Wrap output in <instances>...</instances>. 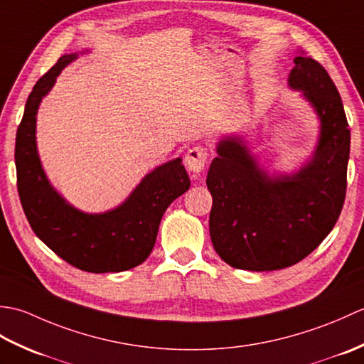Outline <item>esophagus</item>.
<instances>
[{"label": "esophagus", "instance_id": "esophagus-1", "mask_svg": "<svg viewBox=\"0 0 364 364\" xmlns=\"http://www.w3.org/2000/svg\"><path fill=\"white\" fill-rule=\"evenodd\" d=\"M206 159H208L206 150L203 146L197 145V146H192V149L186 153V156H184V164H186L188 170L192 175L197 176L205 168Z\"/></svg>", "mask_w": 364, "mask_h": 364}]
</instances>
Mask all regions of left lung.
I'll list each match as a JSON object with an SVG mask.
<instances>
[{"label":"left lung","instance_id":"1","mask_svg":"<svg viewBox=\"0 0 364 364\" xmlns=\"http://www.w3.org/2000/svg\"><path fill=\"white\" fill-rule=\"evenodd\" d=\"M288 86L318 115L310 159L296 172L269 175L244 137L230 134L208 170L211 241L231 267L264 272L296 264L327 237L343 210L350 129L339 92L326 68L304 53L294 58Z\"/></svg>","mask_w":364,"mask_h":364}]
</instances>
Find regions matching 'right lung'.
Listing matches in <instances>:
<instances>
[{
	"label": "right lung",
	"instance_id": "right-lung-1",
	"mask_svg": "<svg viewBox=\"0 0 364 364\" xmlns=\"http://www.w3.org/2000/svg\"><path fill=\"white\" fill-rule=\"evenodd\" d=\"M76 58L78 53L59 58L28 97L15 139L18 196L31 228L58 257L92 274L123 272L149 258L162 215L189 189L191 180L181 158H175L146 173L125 202L95 214L75 208L53 188L37 151V111Z\"/></svg>",
	"mask_w": 364,
	"mask_h": 364
}]
</instances>
